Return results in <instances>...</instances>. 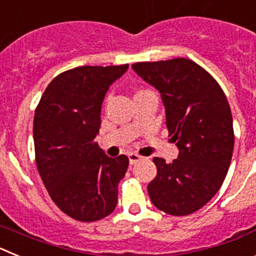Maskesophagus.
<instances>
[{
	"instance_id": "obj_1",
	"label": "esophagus",
	"mask_w": 256,
	"mask_h": 256,
	"mask_svg": "<svg viewBox=\"0 0 256 256\" xmlns=\"http://www.w3.org/2000/svg\"><path fill=\"white\" fill-rule=\"evenodd\" d=\"M128 158H130V162L132 165L136 164V162H138L140 160H142V156L138 155V154H134V152L130 154V155H128Z\"/></svg>"
}]
</instances>
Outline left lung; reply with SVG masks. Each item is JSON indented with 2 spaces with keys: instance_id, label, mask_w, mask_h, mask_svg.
Wrapping results in <instances>:
<instances>
[{
  "instance_id": "1",
  "label": "left lung",
  "mask_w": 256,
  "mask_h": 256,
  "mask_svg": "<svg viewBox=\"0 0 256 256\" xmlns=\"http://www.w3.org/2000/svg\"><path fill=\"white\" fill-rule=\"evenodd\" d=\"M133 70L162 94L166 128L180 154L148 183L152 204L170 216H188L208 204L227 176L234 134L224 92L204 68L184 58L136 62Z\"/></svg>"
}]
</instances>
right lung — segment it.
Here are the masks:
<instances>
[{
    "label": "right lung",
    "instance_id": "right-lung-1",
    "mask_svg": "<svg viewBox=\"0 0 256 256\" xmlns=\"http://www.w3.org/2000/svg\"><path fill=\"white\" fill-rule=\"evenodd\" d=\"M128 66L66 70L52 79L36 108L37 169L52 201L76 220H100L116 206L130 159L108 158L94 138L106 92Z\"/></svg>",
    "mask_w": 256,
    "mask_h": 256
}]
</instances>
